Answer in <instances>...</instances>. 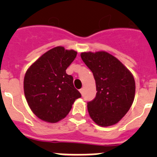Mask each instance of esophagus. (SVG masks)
Instances as JSON below:
<instances>
[{
    "label": "esophagus",
    "mask_w": 157,
    "mask_h": 157,
    "mask_svg": "<svg viewBox=\"0 0 157 157\" xmlns=\"http://www.w3.org/2000/svg\"><path fill=\"white\" fill-rule=\"evenodd\" d=\"M83 91H84V89H83V88H81V89H80V93H81V94H83Z\"/></svg>",
    "instance_id": "34e87169"
}]
</instances>
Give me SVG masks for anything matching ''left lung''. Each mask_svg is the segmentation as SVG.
<instances>
[{
  "instance_id": "obj_1",
  "label": "left lung",
  "mask_w": 157,
  "mask_h": 157,
  "mask_svg": "<svg viewBox=\"0 0 157 157\" xmlns=\"http://www.w3.org/2000/svg\"><path fill=\"white\" fill-rule=\"evenodd\" d=\"M80 56L93 72L97 90L96 98L87 104L90 118L101 127L117 124L134 102V76L118 58L104 51L82 52Z\"/></svg>"
}]
</instances>
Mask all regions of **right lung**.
<instances>
[{
	"label": "right lung",
	"instance_id": "obj_1",
	"mask_svg": "<svg viewBox=\"0 0 157 157\" xmlns=\"http://www.w3.org/2000/svg\"><path fill=\"white\" fill-rule=\"evenodd\" d=\"M77 52L63 46L50 49L39 57L25 74L23 89L32 112L42 121L57 123L65 118L81 94L66 69Z\"/></svg>",
	"mask_w": 157,
	"mask_h": 157
}]
</instances>
